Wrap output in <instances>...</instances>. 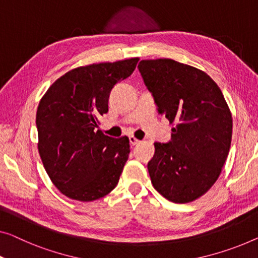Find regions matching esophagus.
Returning a JSON list of instances; mask_svg holds the SVG:
<instances>
[{"label":"esophagus","instance_id":"34e87169","mask_svg":"<svg viewBox=\"0 0 258 258\" xmlns=\"http://www.w3.org/2000/svg\"><path fill=\"white\" fill-rule=\"evenodd\" d=\"M128 139H130V144L132 145V146H136V145H138L140 142V140H138L137 138H134L133 136H131V137H128Z\"/></svg>","mask_w":258,"mask_h":258}]
</instances>
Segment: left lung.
Segmentation results:
<instances>
[{"mask_svg":"<svg viewBox=\"0 0 258 258\" xmlns=\"http://www.w3.org/2000/svg\"><path fill=\"white\" fill-rule=\"evenodd\" d=\"M139 72L157 112L175 124L171 140L155 142L152 184L172 203H190L212 187L227 159L233 119L206 73L171 59L140 61Z\"/></svg>","mask_w":258,"mask_h":258,"instance_id":"8db88e82","label":"left lung"}]
</instances>
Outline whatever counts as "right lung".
<instances>
[{"label": "right lung", "instance_id": "right-lung-1", "mask_svg": "<svg viewBox=\"0 0 258 258\" xmlns=\"http://www.w3.org/2000/svg\"><path fill=\"white\" fill-rule=\"evenodd\" d=\"M139 59L79 67L57 79L37 110L38 151L61 194L92 202L110 194L128 159L130 140L103 134L98 118L109 111V96L127 79Z\"/></svg>", "mask_w": 258, "mask_h": 258}]
</instances>
